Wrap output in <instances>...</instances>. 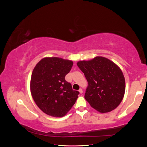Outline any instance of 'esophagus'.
<instances>
[{
	"label": "esophagus",
	"instance_id": "34e87169",
	"mask_svg": "<svg viewBox=\"0 0 147 147\" xmlns=\"http://www.w3.org/2000/svg\"><path fill=\"white\" fill-rule=\"evenodd\" d=\"M78 91H79V92H80V94H82V93H83V90H82V88L80 89V90H78Z\"/></svg>",
	"mask_w": 147,
	"mask_h": 147
}]
</instances>
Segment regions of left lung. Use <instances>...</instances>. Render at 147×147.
<instances>
[{
    "instance_id": "1",
    "label": "left lung",
    "mask_w": 147,
    "mask_h": 147,
    "mask_svg": "<svg viewBox=\"0 0 147 147\" xmlns=\"http://www.w3.org/2000/svg\"><path fill=\"white\" fill-rule=\"evenodd\" d=\"M84 73L88 86L84 98L100 113H107L121 103L126 89L122 71L113 61L102 56L77 63Z\"/></svg>"
}]
</instances>
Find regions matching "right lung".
Returning a JSON list of instances; mask_svg holds the SVG:
<instances>
[{
	"label": "right lung",
	"instance_id": "obj_1",
	"mask_svg": "<svg viewBox=\"0 0 147 147\" xmlns=\"http://www.w3.org/2000/svg\"><path fill=\"white\" fill-rule=\"evenodd\" d=\"M73 61L57 57H46L35 66L31 75V95L43 112L53 117H63L76 102L79 92L72 90L65 77Z\"/></svg>",
	"mask_w": 147,
	"mask_h": 147
}]
</instances>
